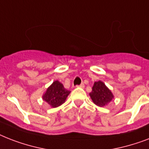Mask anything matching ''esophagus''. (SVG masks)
<instances>
[{
    "label": "esophagus",
    "instance_id": "34e87169",
    "mask_svg": "<svg viewBox=\"0 0 149 149\" xmlns=\"http://www.w3.org/2000/svg\"><path fill=\"white\" fill-rule=\"evenodd\" d=\"M77 87H80V88H84L85 87V86H84V84H81L80 85H79V86H77Z\"/></svg>",
    "mask_w": 149,
    "mask_h": 149
}]
</instances>
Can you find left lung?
<instances>
[{
	"instance_id": "8db88e82",
	"label": "left lung",
	"mask_w": 149,
	"mask_h": 149,
	"mask_svg": "<svg viewBox=\"0 0 149 149\" xmlns=\"http://www.w3.org/2000/svg\"><path fill=\"white\" fill-rule=\"evenodd\" d=\"M90 97L93 104L101 107L107 106L114 97L111 90L100 80L94 83L92 92L90 93Z\"/></svg>"
}]
</instances>
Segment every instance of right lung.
Instances as JSON below:
<instances>
[{
	"label": "right lung",
	"instance_id": "1",
	"mask_svg": "<svg viewBox=\"0 0 149 149\" xmlns=\"http://www.w3.org/2000/svg\"><path fill=\"white\" fill-rule=\"evenodd\" d=\"M70 91L63 86L58 80H55L43 93L42 100L51 107H57L64 104Z\"/></svg>",
	"mask_w": 149,
	"mask_h": 149
}]
</instances>
